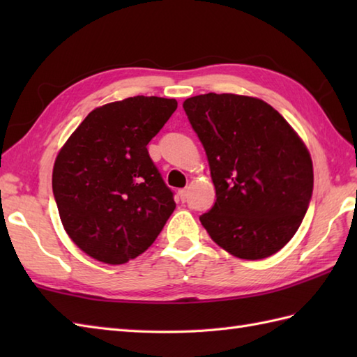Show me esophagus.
Here are the masks:
<instances>
[{
    "label": "esophagus",
    "mask_w": 357,
    "mask_h": 357,
    "mask_svg": "<svg viewBox=\"0 0 357 357\" xmlns=\"http://www.w3.org/2000/svg\"><path fill=\"white\" fill-rule=\"evenodd\" d=\"M178 195H179L181 201L185 202L187 201V196H188V190H187V188H181V190L178 192Z\"/></svg>",
    "instance_id": "1"
}]
</instances>
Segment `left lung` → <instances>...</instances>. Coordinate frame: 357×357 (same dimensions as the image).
Wrapping results in <instances>:
<instances>
[{
  "label": "left lung",
  "instance_id": "1",
  "mask_svg": "<svg viewBox=\"0 0 357 357\" xmlns=\"http://www.w3.org/2000/svg\"><path fill=\"white\" fill-rule=\"evenodd\" d=\"M183 107L208 159L216 202L199 221L219 247L241 259L279 252L304 219L313 193L305 144L270 104L206 93Z\"/></svg>",
  "mask_w": 357,
  "mask_h": 357
}]
</instances>
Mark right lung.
<instances>
[{
    "mask_svg": "<svg viewBox=\"0 0 357 357\" xmlns=\"http://www.w3.org/2000/svg\"><path fill=\"white\" fill-rule=\"evenodd\" d=\"M176 107V100L142 95L105 104L59 150L52 174L59 218L93 259L112 265L135 259L176 207L147 150Z\"/></svg>",
    "mask_w": 357,
    "mask_h": 357,
    "instance_id": "obj_1",
    "label": "right lung"
}]
</instances>
